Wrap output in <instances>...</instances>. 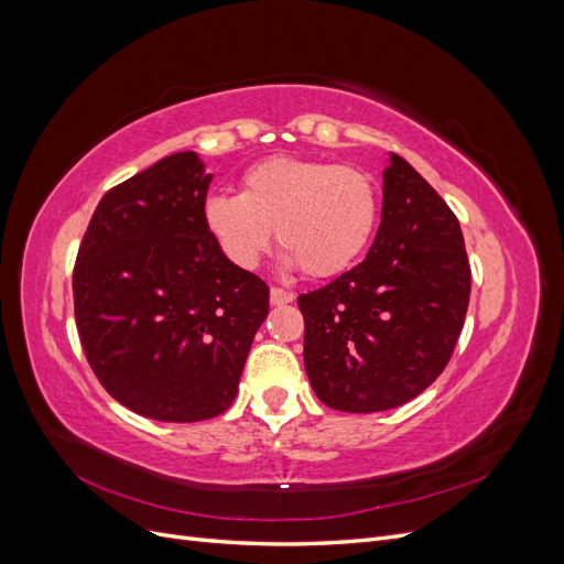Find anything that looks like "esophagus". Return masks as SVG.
I'll return each instance as SVG.
<instances>
[{"instance_id":"34e87169","label":"esophagus","mask_w":564,"mask_h":564,"mask_svg":"<svg viewBox=\"0 0 564 564\" xmlns=\"http://www.w3.org/2000/svg\"><path fill=\"white\" fill-rule=\"evenodd\" d=\"M296 299L294 292H286L282 286H272L270 289V303L272 305H284V303H292Z\"/></svg>"}]
</instances>
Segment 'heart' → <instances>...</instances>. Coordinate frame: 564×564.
Wrapping results in <instances>:
<instances>
[{
  "label": "heart",
  "mask_w": 564,
  "mask_h": 564,
  "mask_svg": "<svg viewBox=\"0 0 564 564\" xmlns=\"http://www.w3.org/2000/svg\"><path fill=\"white\" fill-rule=\"evenodd\" d=\"M379 191L355 166L268 158L247 169L242 195L204 202V224L228 259L253 268L278 245L308 278H336L367 251L379 226Z\"/></svg>",
  "instance_id": "1"
}]
</instances>
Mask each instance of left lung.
<instances>
[{
    "label": "left lung",
    "instance_id": "1",
    "mask_svg": "<svg viewBox=\"0 0 564 564\" xmlns=\"http://www.w3.org/2000/svg\"><path fill=\"white\" fill-rule=\"evenodd\" d=\"M390 158L367 259L299 296L305 371L338 412H386L416 398L445 371L468 311L458 218L412 164Z\"/></svg>",
    "mask_w": 564,
    "mask_h": 564
}]
</instances>
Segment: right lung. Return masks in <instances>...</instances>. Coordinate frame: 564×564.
I'll return each mask as SVG.
<instances>
[{
    "label": "right lung",
    "instance_id": "1",
    "mask_svg": "<svg viewBox=\"0 0 564 564\" xmlns=\"http://www.w3.org/2000/svg\"><path fill=\"white\" fill-rule=\"evenodd\" d=\"M209 183L195 152H176L110 187L73 270L96 379L155 421L224 414L268 315V284L228 261L204 224Z\"/></svg>",
    "mask_w": 564,
    "mask_h": 564
}]
</instances>
